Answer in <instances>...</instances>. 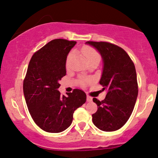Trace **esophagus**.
<instances>
[{
	"instance_id": "obj_1",
	"label": "esophagus",
	"mask_w": 158,
	"mask_h": 158,
	"mask_svg": "<svg viewBox=\"0 0 158 158\" xmlns=\"http://www.w3.org/2000/svg\"><path fill=\"white\" fill-rule=\"evenodd\" d=\"M86 100H87L88 102H91L93 101V98H92V97H90V96L87 95Z\"/></svg>"
}]
</instances>
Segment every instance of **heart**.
<instances>
[{
	"instance_id": "heart-1",
	"label": "heart",
	"mask_w": 158,
	"mask_h": 158,
	"mask_svg": "<svg viewBox=\"0 0 158 158\" xmlns=\"http://www.w3.org/2000/svg\"><path fill=\"white\" fill-rule=\"evenodd\" d=\"M81 51H82L83 54H84V57L86 58L88 62H89V61H90V60H100V55H99V53L91 47H90L89 46H85L82 48ZM72 56H73V53H70L68 56V58H67V60H66L67 67H68L69 65V61H70ZM84 82H85V80H83V83H84Z\"/></svg>"
}]
</instances>
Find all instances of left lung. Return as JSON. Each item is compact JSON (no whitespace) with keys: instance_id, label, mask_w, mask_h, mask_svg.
I'll use <instances>...</instances> for the list:
<instances>
[{"instance_id":"8db88e82","label":"left lung","mask_w":158,"mask_h":158,"mask_svg":"<svg viewBox=\"0 0 158 158\" xmlns=\"http://www.w3.org/2000/svg\"><path fill=\"white\" fill-rule=\"evenodd\" d=\"M98 51L102 59L100 84L106 90V98L100 101L93 98L98 110L92 115L98 129L112 132L126 123L132 114L138 95L135 65L122 48L105 42H86Z\"/></svg>"}]
</instances>
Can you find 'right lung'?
<instances>
[{"label":"right lung","mask_w":158,"mask_h":158,"mask_svg":"<svg viewBox=\"0 0 158 158\" xmlns=\"http://www.w3.org/2000/svg\"><path fill=\"white\" fill-rule=\"evenodd\" d=\"M77 42L52 40L32 56L23 81L26 105L35 123L45 132L58 133L70 126L73 114L86 101L81 90L61 95L59 81L66 74V60Z\"/></svg>","instance_id":"obj_1"}]
</instances>
